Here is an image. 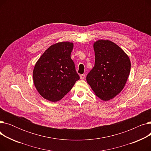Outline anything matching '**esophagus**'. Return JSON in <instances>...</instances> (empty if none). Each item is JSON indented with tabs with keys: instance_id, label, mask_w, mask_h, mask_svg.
Returning a JSON list of instances; mask_svg holds the SVG:
<instances>
[{
	"instance_id": "1",
	"label": "esophagus",
	"mask_w": 151,
	"mask_h": 151,
	"mask_svg": "<svg viewBox=\"0 0 151 151\" xmlns=\"http://www.w3.org/2000/svg\"><path fill=\"white\" fill-rule=\"evenodd\" d=\"M85 77H86V75L85 74L80 75V78L81 79V80H84V79L85 78Z\"/></svg>"
}]
</instances>
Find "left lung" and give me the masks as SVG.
<instances>
[{
  "mask_svg": "<svg viewBox=\"0 0 151 151\" xmlns=\"http://www.w3.org/2000/svg\"><path fill=\"white\" fill-rule=\"evenodd\" d=\"M93 50L95 65L86 80L98 97L107 101L124 88L130 74V60L119 46L109 40L95 42Z\"/></svg>",
  "mask_w": 151,
  "mask_h": 151,
  "instance_id": "1",
  "label": "left lung"
}]
</instances>
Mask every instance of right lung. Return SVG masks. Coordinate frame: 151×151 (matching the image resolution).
<instances>
[{"mask_svg": "<svg viewBox=\"0 0 151 151\" xmlns=\"http://www.w3.org/2000/svg\"><path fill=\"white\" fill-rule=\"evenodd\" d=\"M73 43L59 42L48 47L37 62L34 83L45 99L55 102L62 99L80 80L71 59Z\"/></svg>", "mask_w": 151, "mask_h": 151, "instance_id": "right-lung-1", "label": "right lung"}]
</instances>
